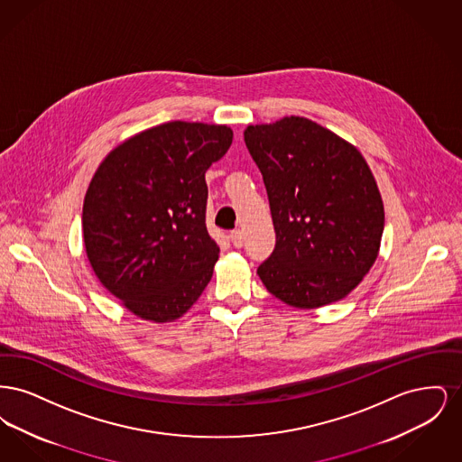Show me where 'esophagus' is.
I'll use <instances>...</instances> for the list:
<instances>
[{"label":"esophagus","mask_w":462,"mask_h":462,"mask_svg":"<svg viewBox=\"0 0 462 462\" xmlns=\"http://www.w3.org/2000/svg\"><path fill=\"white\" fill-rule=\"evenodd\" d=\"M230 241L236 245V247H242L244 245V236H242L241 230H234L230 232Z\"/></svg>","instance_id":"1"}]
</instances>
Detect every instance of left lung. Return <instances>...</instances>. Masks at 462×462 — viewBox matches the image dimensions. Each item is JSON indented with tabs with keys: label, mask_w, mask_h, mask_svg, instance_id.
<instances>
[{
	"label": "left lung",
	"mask_w": 462,
	"mask_h": 462,
	"mask_svg": "<svg viewBox=\"0 0 462 462\" xmlns=\"http://www.w3.org/2000/svg\"><path fill=\"white\" fill-rule=\"evenodd\" d=\"M244 142L263 175L275 249L258 275L289 307H326L369 273L384 206L364 155L350 142L291 116L247 126Z\"/></svg>",
	"instance_id": "obj_1"
}]
</instances>
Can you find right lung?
Returning a JSON list of instances; mask_svg holds the SVG:
<instances>
[{
    "label": "right lung",
    "mask_w": 462,
    "mask_h": 462,
    "mask_svg": "<svg viewBox=\"0 0 462 462\" xmlns=\"http://www.w3.org/2000/svg\"><path fill=\"white\" fill-rule=\"evenodd\" d=\"M225 125L170 121L114 147L83 204V241L102 286L133 315L175 322L213 277L208 168L232 145Z\"/></svg>",
    "instance_id": "right-lung-1"
}]
</instances>
